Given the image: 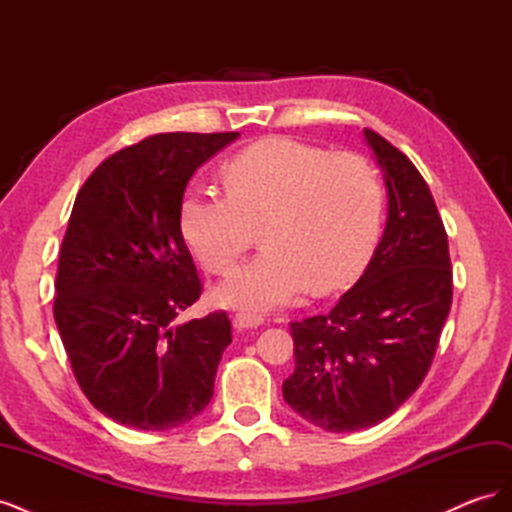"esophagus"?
<instances>
[{
  "label": "esophagus",
  "instance_id": "obj_1",
  "mask_svg": "<svg viewBox=\"0 0 512 512\" xmlns=\"http://www.w3.org/2000/svg\"><path fill=\"white\" fill-rule=\"evenodd\" d=\"M265 322L260 314H252V312H237L232 316V324H235L237 329H256L260 324Z\"/></svg>",
  "mask_w": 512,
  "mask_h": 512
}]
</instances>
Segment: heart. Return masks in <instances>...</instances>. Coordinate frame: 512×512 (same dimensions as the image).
<instances>
[{
	"mask_svg": "<svg viewBox=\"0 0 512 512\" xmlns=\"http://www.w3.org/2000/svg\"><path fill=\"white\" fill-rule=\"evenodd\" d=\"M226 185L228 192H185L179 228L200 265L226 275L262 226L267 250L218 292L228 305L265 312L299 299L309 286L337 290L374 252L384 196L376 168L359 153L271 136L230 160Z\"/></svg>",
	"mask_w": 512,
	"mask_h": 512,
	"instance_id": "b5f03b06",
	"label": "heart"
}]
</instances>
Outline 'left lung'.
I'll return each instance as SVG.
<instances>
[{
	"instance_id": "obj_1",
	"label": "left lung",
	"mask_w": 512,
	"mask_h": 512,
	"mask_svg": "<svg viewBox=\"0 0 512 512\" xmlns=\"http://www.w3.org/2000/svg\"><path fill=\"white\" fill-rule=\"evenodd\" d=\"M363 134L389 192L384 235L329 314L290 322L294 374L282 384L294 412L333 433L378 425L421 386L453 301L448 239L429 185L386 138Z\"/></svg>"
}]
</instances>
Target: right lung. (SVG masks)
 <instances>
[{"label": "right lung", "mask_w": 512, "mask_h": 512, "mask_svg": "<svg viewBox=\"0 0 512 512\" xmlns=\"http://www.w3.org/2000/svg\"><path fill=\"white\" fill-rule=\"evenodd\" d=\"M239 132H168L87 177L61 241L53 314L85 397L115 423L164 431L213 397L226 312L175 324L203 284L179 228L194 170Z\"/></svg>", "instance_id": "1"}]
</instances>
